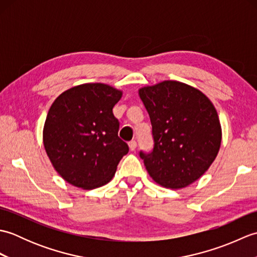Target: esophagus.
<instances>
[{
    "mask_svg": "<svg viewBox=\"0 0 257 257\" xmlns=\"http://www.w3.org/2000/svg\"><path fill=\"white\" fill-rule=\"evenodd\" d=\"M128 146H129L130 151H135L136 148H137V143H136V141H130Z\"/></svg>",
    "mask_w": 257,
    "mask_h": 257,
    "instance_id": "esophagus-1",
    "label": "esophagus"
}]
</instances>
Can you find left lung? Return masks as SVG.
<instances>
[{"label": "left lung", "mask_w": 257, "mask_h": 257, "mask_svg": "<svg viewBox=\"0 0 257 257\" xmlns=\"http://www.w3.org/2000/svg\"><path fill=\"white\" fill-rule=\"evenodd\" d=\"M149 113L155 147L140 152L149 176L167 189L199 180L219 154L222 128L216 109L203 92L177 80L138 90Z\"/></svg>", "instance_id": "left-lung-1"}]
</instances>
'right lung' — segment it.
Here are the masks:
<instances>
[{
  "label": "right lung",
  "instance_id": "right-lung-1",
  "mask_svg": "<svg viewBox=\"0 0 257 257\" xmlns=\"http://www.w3.org/2000/svg\"><path fill=\"white\" fill-rule=\"evenodd\" d=\"M121 97L122 90L110 85L88 83L65 90L52 103L43 144L53 168L69 184L84 190L102 187L128 154L112 113Z\"/></svg>",
  "mask_w": 257,
  "mask_h": 257
}]
</instances>
